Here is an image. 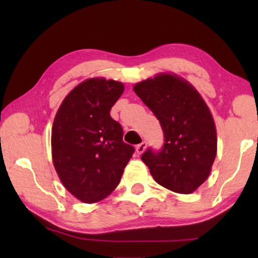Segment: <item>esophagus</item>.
<instances>
[{
  "instance_id": "esophagus-1",
  "label": "esophagus",
  "mask_w": 258,
  "mask_h": 258,
  "mask_svg": "<svg viewBox=\"0 0 258 258\" xmlns=\"http://www.w3.org/2000/svg\"><path fill=\"white\" fill-rule=\"evenodd\" d=\"M146 148H147V143L143 141L142 143H140V145L135 147V151H137L138 155H141V154H143V152H145Z\"/></svg>"
}]
</instances>
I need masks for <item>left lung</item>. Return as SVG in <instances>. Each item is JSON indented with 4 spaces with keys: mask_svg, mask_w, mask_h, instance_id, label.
Masks as SVG:
<instances>
[{
    "mask_svg": "<svg viewBox=\"0 0 258 258\" xmlns=\"http://www.w3.org/2000/svg\"><path fill=\"white\" fill-rule=\"evenodd\" d=\"M164 131L163 150L148 149L141 159L155 181L189 195L207 180L217 152L216 126L196 87L173 73H159L133 86Z\"/></svg>",
    "mask_w": 258,
    "mask_h": 258,
    "instance_id": "8db88e82",
    "label": "left lung"
}]
</instances>
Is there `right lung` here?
Returning <instances> with one entry per match:
<instances>
[{
	"label": "right lung",
	"instance_id": "right-lung-1",
	"mask_svg": "<svg viewBox=\"0 0 258 258\" xmlns=\"http://www.w3.org/2000/svg\"><path fill=\"white\" fill-rule=\"evenodd\" d=\"M121 82L87 78L69 92L55 113L52 161L63 186L85 204L101 202L116 189L134 148L123 141L110 109L124 92Z\"/></svg>",
	"mask_w": 258,
	"mask_h": 258
}]
</instances>
